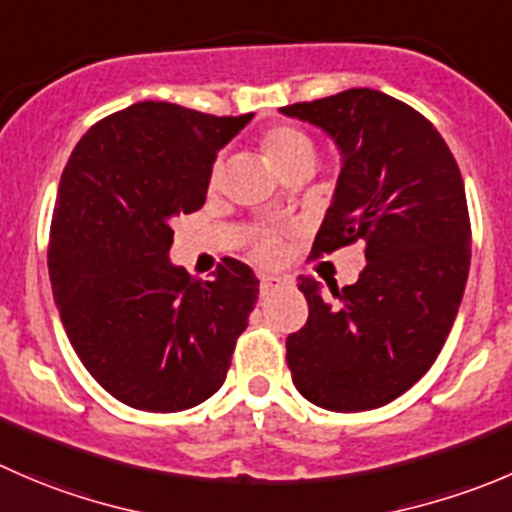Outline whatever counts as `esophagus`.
<instances>
[{"mask_svg":"<svg viewBox=\"0 0 512 512\" xmlns=\"http://www.w3.org/2000/svg\"><path fill=\"white\" fill-rule=\"evenodd\" d=\"M285 285V280L282 277H275V275H260V292L262 295H272V292L277 290V287Z\"/></svg>","mask_w":512,"mask_h":512,"instance_id":"obj_1","label":"esophagus"}]
</instances>
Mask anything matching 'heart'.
Returning a JSON list of instances; mask_svg holds the SVG:
<instances>
[{
	"label": "heart",
	"mask_w": 512,
	"mask_h": 512,
	"mask_svg": "<svg viewBox=\"0 0 512 512\" xmlns=\"http://www.w3.org/2000/svg\"><path fill=\"white\" fill-rule=\"evenodd\" d=\"M262 147H265L267 157H270V162L277 167L282 165V162L292 160V157L297 155H315V145H312L310 137L305 135V132L295 130V127H275V130H270L265 135V140H262ZM217 177H220V165L212 167V175L210 180L217 182ZM277 252V242L275 237H260L255 245V255L262 257V260H272Z\"/></svg>",
	"instance_id": "obj_1"
}]
</instances>
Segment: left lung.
<instances>
[{"instance_id": "left-lung-1", "label": "left lung", "mask_w": 512, "mask_h": 512, "mask_svg": "<svg viewBox=\"0 0 512 512\" xmlns=\"http://www.w3.org/2000/svg\"><path fill=\"white\" fill-rule=\"evenodd\" d=\"M340 150L332 205L312 255L362 242L365 270L330 295L300 277L310 315L287 337L302 398L335 413L380 408L430 370L470 270V217L458 162L433 124L377 89H345L280 109Z\"/></svg>"}]
</instances>
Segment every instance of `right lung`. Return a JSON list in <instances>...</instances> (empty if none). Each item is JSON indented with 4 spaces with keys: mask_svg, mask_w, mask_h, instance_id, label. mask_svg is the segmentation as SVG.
<instances>
[{
    "mask_svg": "<svg viewBox=\"0 0 512 512\" xmlns=\"http://www.w3.org/2000/svg\"><path fill=\"white\" fill-rule=\"evenodd\" d=\"M252 119L140 102L99 119L62 172L49 282L69 342L119 403L147 413L217 393L260 280L225 260L202 282L170 262L177 215L205 205L215 157Z\"/></svg>",
    "mask_w": 512,
    "mask_h": 512,
    "instance_id": "add662e5",
    "label": "right lung"
}]
</instances>
